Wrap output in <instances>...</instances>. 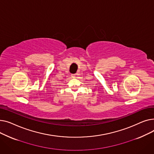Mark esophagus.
<instances>
[{
    "instance_id": "obj_1",
    "label": "esophagus",
    "mask_w": 154,
    "mask_h": 154,
    "mask_svg": "<svg viewBox=\"0 0 154 154\" xmlns=\"http://www.w3.org/2000/svg\"><path fill=\"white\" fill-rule=\"evenodd\" d=\"M71 77H72V78H75V74H72V75H71Z\"/></svg>"
}]
</instances>
